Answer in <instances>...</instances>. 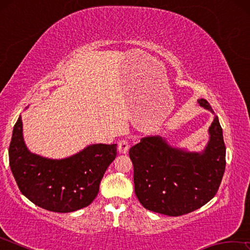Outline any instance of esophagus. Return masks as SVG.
Here are the masks:
<instances>
[{
  "label": "esophagus",
  "instance_id": "1",
  "mask_svg": "<svg viewBox=\"0 0 250 250\" xmlns=\"http://www.w3.org/2000/svg\"><path fill=\"white\" fill-rule=\"evenodd\" d=\"M129 147H130L129 142L126 140H121V141L118 142V151H119L120 153H122V154L128 153Z\"/></svg>",
  "mask_w": 250,
  "mask_h": 250
}]
</instances>
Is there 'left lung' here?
Segmentation results:
<instances>
[{
    "instance_id": "1",
    "label": "left lung",
    "mask_w": 250,
    "mask_h": 250,
    "mask_svg": "<svg viewBox=\"0 0 250 250\" xmlns=\"http://www.w3.org/2000/svg\"><path fill=\"white\" fill-rule=\"evenodd\" d=\"M197 103L214 115L207 100L198 99ZM208 133L209 140L202 152L171 146L160 135L141 138L131 147L134 193L145 208L181 216L215 196L226 167V147L217 116Z\"/></svg>"
}]
</instances>
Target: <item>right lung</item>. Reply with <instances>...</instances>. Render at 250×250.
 I'll use <instances>...</instances> for the list:
<instances>
[{
	"label": "right lung",
	"instance_id": "obj_1",
	"mask_svg": "<svg viewBox=\"0 0 250 250\" xmlns=\"http://www.w3.org/2000/svg\"><path fill=\"white\" fill-rule=\"evenodd\" d=\"M116 155L117 145L103 143L61 160L32 153L24 142L21 116L8 149L11 171L20 191L35 205L56 213H70L91 204Z\"/></svg>",
	"mask_w": 250,
	"mask_h": 250
}]
</instances>
